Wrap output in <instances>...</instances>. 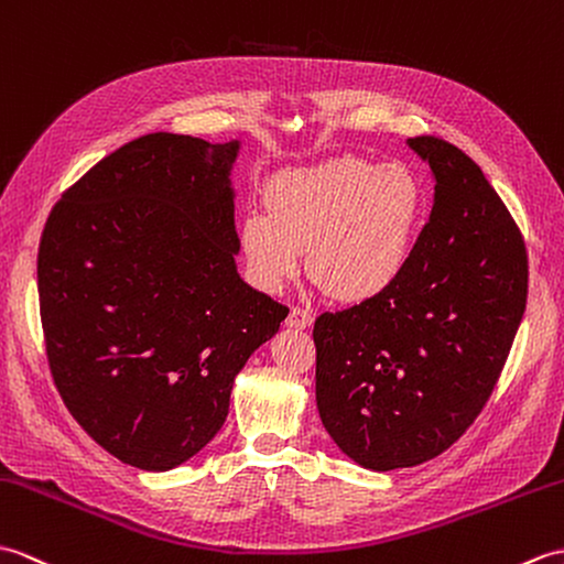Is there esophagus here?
Returning a JSON list of instances; mask_svg holds the SVG:
<instances>
[{
  "mask_svg": "<svg viewBox=\"0 0 564 564\" xmlns=\"http://www.w3.org/2000/svg\"><path fill=\"white\" fill-rule=\"evenodd\" d=\"M311 323H314V314H311L308 308L294 306V308L290 311V316H286V325H290V328H296V330L311 328Z\"/></svg>",
  "mask_w": 564,
  "mask_h": 564,
  "instance_id": "obj_1",
  "label": "esophagus"
}]
</instances>
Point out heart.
I'll return each mask as SVG.
<instances>
[{
  "mask_svg": "<svg viewBox=\"0 0 564 564\" xmlns=\"http://www.w3.org/2000/svg\"><path fill=\"white\" fill-rule=\"evenodd\" d=\"M424 217V187L405 164L337 156L290 169L268 185V212H248L239 239L268 292L302 268L343 302H367L405 270Z\"/></svg>",
  "mask_w": 564,
  "mask_h": 564,
  "instance_id": "1",
  "label": "heart"
}]
</instances>
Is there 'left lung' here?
I'll return each instance as SVG.
<instances>
[{
  "mask_svg": "<svg viewBox=\"0 0 564 564\" xmlns=\"http://www.w3.org/2000/svg\"><path fill=\"white\" fill-rule=\"evenodd\" d=\"M432 212L405 270L379 296L314 325L316 403L337 448L369 470L420 466L478 417L527 311L523 239L458 147L412 137Z\"/></svg>",
  "mask_w": 564,
  "mask_h": 564,
  "instance_id": "8db88e82",
  "label": "left lung"
}]
</instances>
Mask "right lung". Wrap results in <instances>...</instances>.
<instances>
[{"label": "right lung", "instance_id": "add662e5", "mask_svg": "<svg viewBox=\"0 0 564 564\" xmlns=\"http://www.w3.org/2000/svg\"><path fill=\"white\" fill-rule=\"evenodd\" d=\"M241 140L152 132L74 183L37 250L47 359L72 417L140 470L215 440L234 379L290 308L239 274Z\"/></svg>", "mask_w": 564, "mask_h": 564}]
</instances>
